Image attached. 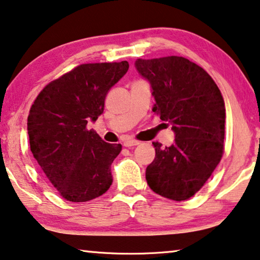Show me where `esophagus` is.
<instances>
[{
  "label": "esophagus",
  "mask_w": 260,
  "mask_h": 260,
  "mask_svg": "<svg viewBox=\"0 0 260 260\" xmlns=\"http://www.w3.org/2000/svg\"><path fill=\"white\" fill-rule=\"evenodd\" d=\"M139 143L140 142L137 140H131V139H126V140H123V146L125 147H134V146H138Z\"/></svg>",
  "instance_id": "obj_1"
}]
</instances>
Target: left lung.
<instances>
[{
  "mask_svg": "<svg viewBox=\"0 0 260 260\" xmlns=\"http://www.w3.org/2000/svg\"><path fill=\"white\" fill-rule=\"evenodd\" d=\"M135 69L152 87L153 112L170 122L175 140L146 169L149 188L173 201H184L203 187L223 155L225 105L218 86L199 65L170 56L137 59Z\"/></svg>",
  "mask_w": 260,
  "mask_h": 260,
  "instance_id": "8db88e82",
  "label": "left lung"
}]
</instances>
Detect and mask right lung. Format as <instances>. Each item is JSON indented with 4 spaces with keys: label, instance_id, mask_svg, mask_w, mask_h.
I'll return each instance as SVG.
<instances>
[{
    "label": "right lung",
    "instance_id": "1",
    "mask_svg": "<svg viewBox=\"0 0 260 260\" xmlns=\"http://www.w3.org/2000/svg\"><path fill=\"white\" fill-rule=\"evenodd\" d=\"M128 61L83 64L43 88L28 117L30 149L41 169L70 202H87L112 184L111 165L121 145L87 129L104 112L108 91Z\"/></svg>",
    "mask_w": 260,
    "mask_h": 260
}]
</instances>
